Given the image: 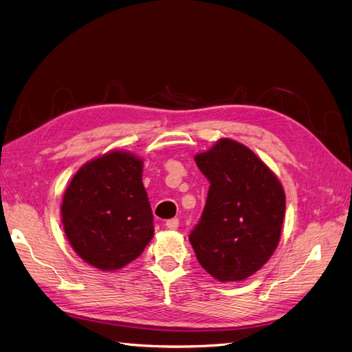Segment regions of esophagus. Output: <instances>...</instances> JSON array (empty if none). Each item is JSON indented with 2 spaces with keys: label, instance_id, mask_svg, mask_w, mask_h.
<instances>
[{
  "label": "esophagus",
  "instance_id": "esophagus-1",
  "mask_svg": "<svg viewBox=\"0 0 352 352\" xmlns=\"http://www.w3.org/2000/svg\"><path fill=\"white\" fill-rule=\"evenodd\" d=\"M166 228L170 229V230H177V228H179V220H177V218H171V220H167L166 221Z\"/></svg>",
  "mask_w": 352,
  "mask_h": 352
}]
</instances>
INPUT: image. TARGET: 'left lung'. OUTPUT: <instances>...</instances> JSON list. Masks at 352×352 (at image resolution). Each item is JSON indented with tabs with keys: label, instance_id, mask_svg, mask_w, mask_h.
Returning a JSON list of instances; mask_svg holds the SVG:
<instances>
[{
	"label": "left lung",
	"instance_id": "left-lung-1",
	"mask_svg": "<svg viewBox=\"0 0 352 352\" xmlns=\"http://www.w3.org/2000/svg\"><path fill=\"white\" fill-rule=\"evenodd\" d=\"M210 182L206 206L190 233L197 261L218 282H241L270 261L286 208L282 182L247 146L220 138L194 156Z\"/></svg>",
	"mask_w": 352,
	"mask_h": 352
}]
</instances>
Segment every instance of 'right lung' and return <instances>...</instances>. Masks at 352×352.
<instances>
[{
    "label": "right lung",
    "mask_w": 352,
    "mask_h": 352,
    "mask_svg": "<svg viewBox=\"0 0 352 352\" xmlns=\"http://www.w3.org/2000/svg\"><path fill=\"white\" fill-rule=\"evenodd\" d=\"M143 160L111 151L76 171L61 203L70 247L100 271L123 268L153 238V214L143 185Z\"/></svg>",
    "instance_id": "add662e5"
}]
</instances>
